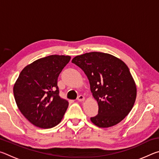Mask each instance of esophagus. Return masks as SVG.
Wrapping results in <instances>:
<instances>
[{
	"instance_id": "34e87169",
	"label": "esophagus",
	"mask_w": 159,
	"mask_h": 159,
	"mask_svg": "<svg viewBox=\"0 0 159 159\" xmlns=\"http://www.w3.org/2000/svg\"><path fill=\"white\" fill-rule=\"evenodd\" d=\"M84 100H85V98H84V96H83V95H79V97H78V101H79V102H83Z\"/></svg>"
}]
</instances>
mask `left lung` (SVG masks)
Wrapping results in <instances>:
<instances>
[{
	"instance_id": "1",
	"label": "left lung",
	"mask_w": 159,
	"mask_h": 159,
	"mask_svg": "<svg viewBox=\"0 0 159 159\" xmlns=\"http://www.w3.org/2000/svg\"><path fill=\"white\" fill-rule=\"evenodd\" d=\"M89 80L90 90L98 103V114L90 118L99 128L114 126L133 109L137 96L135 82L128 66L110 54L92 52L72 60Z\"/></svg>"
}]
</instances>
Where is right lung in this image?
Wrapping results in <instances>:
<instances>
[{
	"label": "right lung",
	"instance_id": "1",
	"mask_svg": "<svg viewBox=\"0 0 159 159\" xmlns=\"http://www.w3.org/2000/svg\"><path fill=\"white\" fill-rule=\"evenodd\" d=\"M70 56L50 55L22 69L13 87L21 114L36 127L46 129L61 122L69 102L59 95L57 79Z\"/></svg>",
	"mask_w": 159,
	"mask_h": 159
}]
</instances>
